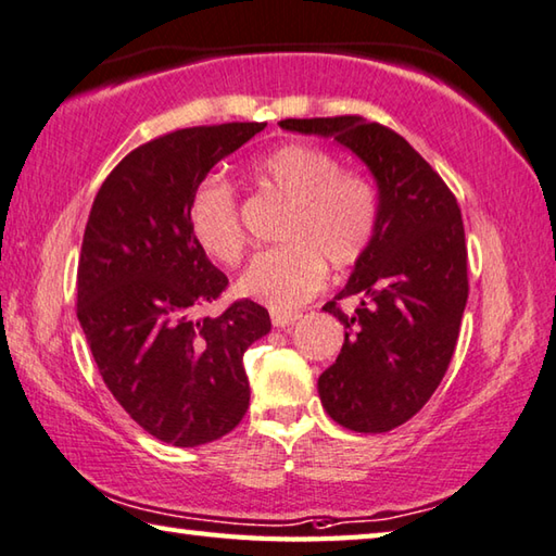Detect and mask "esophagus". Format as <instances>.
Segmentation results:
<instances>
[{
  "label": "esophagus",
  "instance_id": "esophagus-1",
  "mask_svg": "<svg viewBox=\"0 0 556 556\" xmlns=\"http://www.w3.org/2000/svg\"><path fill=\"white\" fill-rule=\"evenodd\" d=\"M300 319V313H280V309H273L270 313V323L276 329H286L290 325H295Z\"/></svg>",
  "mask_w": 556,
  "mask_h": 556
}]
</instances>
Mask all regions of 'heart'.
<instances>
[{"mask_svg": "<svg viewBox=\"0 0 556 556\" xmlns=\"http://www.w3.org/2000/svg\"><path fill=\"white\" fill-rule=\"evenodd\" d=\"M263 190L288 202L278 227L283 247L263 251L237 278L241 298L280 313L307 303L327 280V266L342 273L371 247L378 224V192L362 173L313 143H286L253 163ZM190 229L198 247L219 263L243 256L237 188L222 175H207L192 192Z\"/></svg>", "mask_w": 556, "mask_h": 556, "instance_id": "heart-1", "label": "heart"}]
</instances>
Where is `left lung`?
<instances>
[{
	"label": "left lung",
	"instance_id": "1",
	"mask_svg": "<svg viewBox=\"0 0 556 556\" xmlns=\"http://www.w3.org/2000/svg\"><path fill=\"white\" fill-rule=\"evenodd\" d=\"M280 126L334 139L376 178L371 247L323 307L346 332L317 391L327 415L346 430L388 432L422 410L454 356L469 298L462 210L432 165L383 124L346 114ZM344 296L359 300L352 316L338 307Z\"/></svg>",
	"mask_w": 556,
	"mask_h": 556
}]
</instances>
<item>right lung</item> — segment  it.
Returning a JSON list of instances; mask_svg holds the SVG:
<instances>
[{
    "instance_id": "obj_1",
    "label": "right lung",
    "mask_w": 556,
    "mask_h": 556,
    "mask_svg": "<svg viewBox=\"0 0 556 556\" xmlns=\"http://www.w3.org/2000/svg\"><path fill=\"white\" fill-rule=\"evenodd\" d=\"M263 126H192L139 146L106 175L87 219L77 319L116 403L165 444L214 442L247 415L241 358L270 317L253 300L194 317L229 280L192 237L190 200Z\"/></svg>"
}]
</instances>
